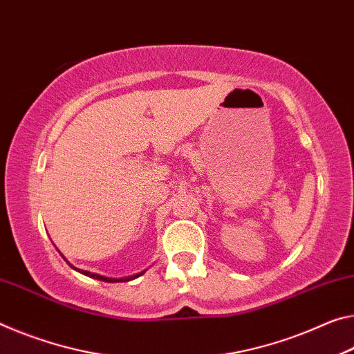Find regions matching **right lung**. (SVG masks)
Here are the masks:
<instances>
[{
    "mask_svg": "<svg viewBox=\"0 0 354 354\" xmlns=\"http://www.w3.org/2000/svg\"><path fill=\"white\" fill-rule=\"evenodd\" d=\"M71 268H74L75 271L82 272V274H85V276H88V277H93V279L102 280V282H110V283H113V282H129V280H133V279H137V277L142 276V274H145V271H143V272H140V274H133V276H131V277H124V279H111V277L99 276V274H94V272H89V271H83V269H78V268L72 266V265H71Z\"/></svg>",
    "mask_w": 354,
    "mask_h": 354,
    "instance_id": "right-lung-1",
    "label": "right lung"
}]
</instances>
